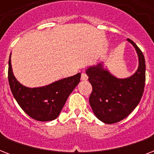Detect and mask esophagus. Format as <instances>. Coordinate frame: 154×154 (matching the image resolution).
<instances>
[{"mask_svg": "<svg viewBox=\"0 0 154 154\" xmlns=\"http://www.w3.org/2000/svg\"><path fill=\"white\" fill-rule=\"evenodd\" d=\"M81 79H82V81H87V80H88V76H87L86 73L82 72V77H81Z\"/></svg>", "mask_w": 154, "mask_h": 154, "instance_id": "34e87169", "label": "esophagus"}]
</instances>
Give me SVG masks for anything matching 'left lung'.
Segmentation results:
<instances>
[{
  "label": "left lung",
  "mask_w": 154,
  "mask_h": 154,
  "mask_svg": "<svg viewBox=\"0 0 154 154\" xmlns=\"http://www.w3.org/2000/svg\"><path fill=\"white\" fill-rule=\"evenodd\" d=\"M136 49L139 65L131 77L119 79L112 76L102 64L90 66L86 74L93 90L89 104L94 114L105 124H113L128 117L137 107L143 95L146 83V61L141 49L127 39Z\"/></svg>",
  "instance_id": "1"
}]
</instances>
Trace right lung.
Masks as SVG:
<instances>
[{"instance_id": "1", "label": "right lung", "mask_w": 154, "mask_h": 154, "mask_svg": "<svg viewBox=\"0 0 154 154\" xmlns=\"http://www.w3.org/2000/svg\"><path fill=\"white\" fill-rule=\"evenodd\" d=\"M10 57L11 54L8 60V83L18 105L32 119L39 122L56 119L68 97L80 82L81 73L59 80L46 86L28 88L18 82L14 77Z\"/></svg>"}]
</instances>
